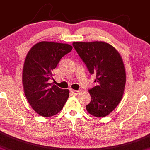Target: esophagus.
I'll use <instances>...</instances> for the list:
<instances>
[{
    "label": "esophagus",
    "instance_id": "34e87169",
    "mask_svg": "<svg viewBox=\"0 0 150 150\" xmlns=\"http://www.w3.org/2000/svg\"><path fill=\"white\" fill-rule=\"evenodd\" d=\"M70 92L72 93L73 94V95L77 96V95H78V93H79L80 91H76V90H72V89H71V90H70Z\"/></svg>",
    "mask_w": 150,
    "mask_h": 150
}]
</instances>
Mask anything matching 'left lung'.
I'll use <instances>...</instances> for the list:
<instances>
[{"instance_id": "8db88e82", "label": "left lung", "mask_w": 150, "mask_h": 150, "mask_svg": "<svg viewBox=\"0 0 150 150\" xmlns=\"http://www.w3.org/2000/svg\"><path fill=\"white\" fill-rule=\"evenodd\" d=\"M75 49L97 86L88 91L91 100L86 105L90 114L105 117L119 105L124 95L126 71L119 52L105 42H74Z\"/></svg>"}]
</instances>
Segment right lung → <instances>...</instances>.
Wrapping results in <instances>:
<instances>
[{
	"label": "right lung",
	"mask_w": 150,
	"mask_h": 150,
	"mask_svg": "<svg viewBox=\"0 0 150 150\" xmlns=\"http://www.w3.org/2000/svg\"><path fill=\"white\" fill-rule=\"evenodd\" d=\"M72 49L67 44L43 41L34 45L26 54L22 72L23 91L31 108L40 116L56 115L68 98V89L52 85L49 80L53 79L52 70Z\"/></svg>",
	"instance_id": "obj_1"
}]
</instances>
